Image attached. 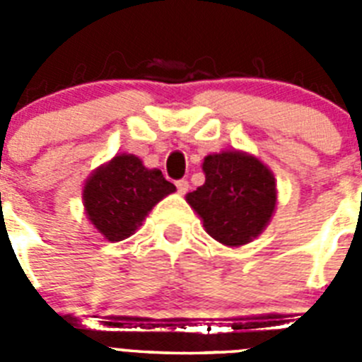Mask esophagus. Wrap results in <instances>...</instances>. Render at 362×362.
<instances>
[{
	"label": "esophagus",
	"mask_w": 362,
	"mask_h": 362,
	"mask_svg": "<svg viewBox=\"0 0 362 362\" xmlns=\"http://www.w3.org/2000/svg\"><path fill=\"white\" fill-rule=\"evenodd\" d=\"M175 187H177L179 194H187L188 188H190V185H188L187 179H179V181H175Z\"/></svg>",
	"instance_id": "obj_1"
}]
</instances>
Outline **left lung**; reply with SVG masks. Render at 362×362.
<instances>
[{
	"label": "left lung",
	"mask_w": 362,
	"mask_h": 362,
	"mask_svg": "<svg viewBox=\"0 0 362 362\" xmlns=\"http://www.w3.org/2000/svg\"><path fill=\"white\" fill-rule=\"evenodd\" d=\"M203 187L187 201L206 232L226 246L250 243L263 232L276 209V179L259 159L241 152L206 156Z\"/></svg>",
	"instance_id": "1"
}]
</instances>
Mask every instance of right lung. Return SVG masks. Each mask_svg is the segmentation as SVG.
I'll return each instance as SVG.
<instances>
[{
  "instance_id": "add662e5",
  "label": "right lung",
  "mask_w": 362,
  "mask_h": 362,
  "mask_svg": "<svg viewBox=\"0 0 362 362\" xmlns=\"http://www.w3.org/2000/svg\"><path fill=\"white\" fill-rule=\"evenodd\" d=\"M174 190L161 170H148L139 158L121 153L88 177L83 199L99 233L108 241H123L136 232L153 204Z\"/></svg>"
}]
</instances>
